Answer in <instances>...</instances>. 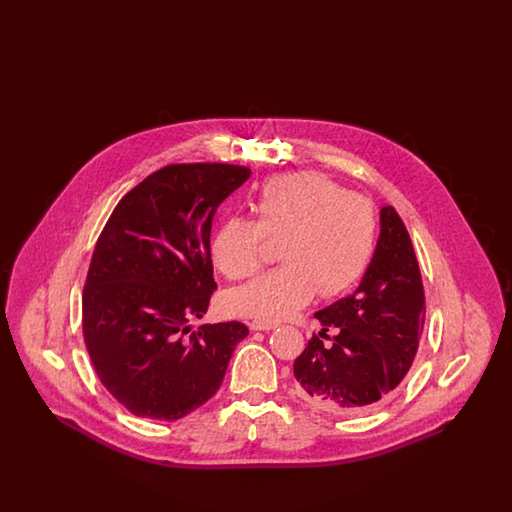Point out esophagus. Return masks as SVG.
<instances>
[{"label": "esophagus", "mask_w": 512, "mask_h": 512, "mask_svg": "<svg viewBox=\"0 0 512 512\" xmlns=\"http://www.w3.org/2000/svg\"><path fill=\"white\" fill-rule=\"evenodd\" d=\"M249 328L251 330H274V328H278V322H270V320H251L249 322Z\"/></svg>", "instance_id": "1"}]
</instances>
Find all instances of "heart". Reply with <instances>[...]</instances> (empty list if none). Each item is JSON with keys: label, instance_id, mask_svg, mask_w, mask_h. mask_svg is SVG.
Returning a JSON list of instances; mask_svg holds the SVG:
<instances>
[{"label": "heart", "instance_id": "heart-1", "mask_svg": "<svg viewBox=\"0 0 512 512\" xmlns=\"http://www.w3.org/2000/svg\"><path fill=\"white\" fill-rule=\"evenodd\" d=\"M255 220L226 217L211 238V255L230 280H245L263 265L265 242H280L284 263L226 297L230 313L259 320L292 317L317 295L351 290L374 257V203L345 192L313 171L270 178L253 203Z\"/></svg>", "mask_w": 512, "mask_h": 512}]
</instances>
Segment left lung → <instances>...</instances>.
<instances>
[{"label": "left lung", "mask_w": 512, "mask_h": 512, "mask_svg": "<svg viewBox=\"0 0 512 512\" xmlns=\"http://www.w3.org/2000/svg\"><path fill=\"white\" fill-rule=\"evenodd\" d=\"M424 315L422 276L409 232L386 205L359 288L315 313L322 330L293 363L297 397L328 413H365L409 372Z\"/></svg>", "instance_id": "1"}]
</instances>
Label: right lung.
Returning <instances> with one entry per match:
<instances>
[{
    "instance_id": "right-lung-1",
    "label": "right lung",
    "mask_w": 512,
    "mask_h": 512,
    "mask_svg": "<svg viewBox=\"0 0 512 512\" xmlns=\"http://www.w3.org/2000/svg\"><path fill=\"white\" fill-rule=\"evenodd\" d=\"M251 171L167 165L122 197L107 220L82 293V332L107 391L136 416L178 420L222 384L242 322L201 324L217 284L211 224Z\"/></svg>"
}]
</instances>
